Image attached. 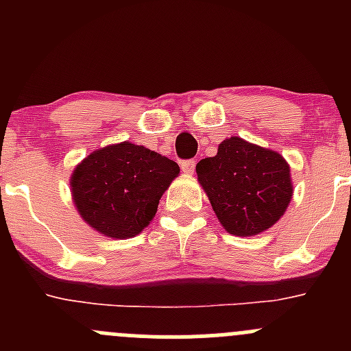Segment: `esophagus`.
<instances>
[{"mask_svg": "<svg viewBox=\"0 0 351 351\" xmlns=\"http://www.w3.org/2000/svg\"><path fill=\"white\" fill-rule=\"evenodd\" d=\"M195 159H185V161L180 162V166H182L183 173H186V175H192L193 171H195Z\"/></svg>", "mask_w": 351, "mask_h": 351, "instance_id": "34e87169", "label": "esophagus"}]
</instances>
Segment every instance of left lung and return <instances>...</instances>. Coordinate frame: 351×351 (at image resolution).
<instances>
[{"label":"left lung","mask_w":351,"mask_h":351,"mask_svg":"<svg viewBox=\"0 0 351 351\" xmlns=\"http://www.w3.org/2000/svg\"><path fill=\"white\" fill-rule=\"evenodd\" d=\"M197 176L222 228L234 236L270 229L293 193L289 162L236 136L222 141L214 158L197 162Z\"/></svg>","instance_id":"1"}]
</instances>
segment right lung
I'll list each match as a JSON object with an SVG mask.
<instances>
[{
	"label": "right lung",
	"instance_id": "right-lung-1",
	"mask_svg": "<svg viewBox=\"0 0 351 351\" xmlns=\"http://www.w3.org/2000/svg\"><path fill=\"white\" fill-rule=\"evenodd\" d=\"M178 173V165L166 156L125 141L84 158L71 176V192L95 231L129 239L153 221L159 198Z\"/></svg>",
	"mask_w": 351,
	"mask_h": 351
}]
</instances>
